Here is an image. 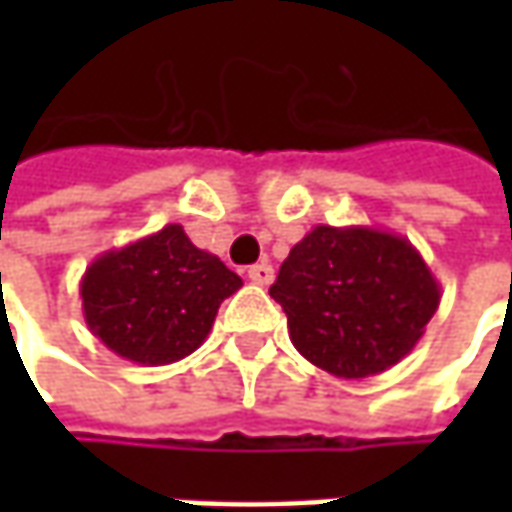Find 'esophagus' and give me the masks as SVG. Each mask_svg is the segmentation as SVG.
Instances as JSON below:
<instances>
[{
    "label": "esophagus",
    "instance_id": "obj_1",
    "mask_svg": "<svg viewBox=\"0 0 512 512\" xmlns=\"http://www.w3.org/2000/svg\"><path fill=\"white\" fill-rule=\"evenodd\" d=\"M247 279H250L253 285L267 287L273 282V265H270V262H259V265L247 267Z\"/></svg>",
    "mask_w": 512,
    "mask_h": 512
}]
</instances>
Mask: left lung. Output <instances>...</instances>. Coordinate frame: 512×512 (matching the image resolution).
Here are the masks:
<instances>
[{
    "label": "left lung",
    "instance_id": "1",
    "mask_svg": "<svg viewBox=\"0 0 512 512\" xmlns=\"http://www.w3.org/2000/svg\"><path fill=\"white\" fill-rule=\"evenodd\" d=\"M270 296L307 362L339 379H367L416 347L442 287L404 236L316 225L293 245Z\"/></svg>",
    "mask_w": 512,
    "mask_h": 512
}]
</instances>
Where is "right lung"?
I'll use <instances>...</instances> for the list:
<instances>
[{
	"label": "right lung",
	"mask_w": 512,
	"mask_h": 512,
	"mask_svg": "<svg viewBox=\"0 0 512 512\" xmlns=\"http://www.w3.org/2000/svg\"><path fill=\"white\" fill-rule=\"evenodd\" d=\"M242 287L230 267L199 250L182 225L108 250L82 276L90 333L128 362H179L205 342L219 305Z\"/></svg>",
	"instance_id": "obj_1"
}]
</instances>
